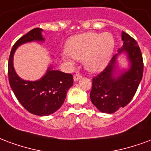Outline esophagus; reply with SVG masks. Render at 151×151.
Listing matches in <instances>:
<instances>
[{"label":"esophagus","mask_w":151,"mask_h":151,"mask_svg":"<svg viewBox=\"0 0 151 151\" xmlns=\"http://www.w3.org/2000/svg\"><path fill=\"white\" fill-rule=\"evenodd\" d=\"M82 77V76L80 74H79V73H76V74L74 75V80L75 81H77V80H79V79H80Z\"/></svg>","instance_id":"34e87169"}]
</instances>
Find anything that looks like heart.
I'll list each match as a JSON object with an SVG mask.
<instances>
[{
    "mask_svg": "<svg viewBox=\"0 0 151 151\" xmlns=\"http://www.w3.org/2000/svg\"><path fill=\"white\" fill-rule=\"evenodd\" d=\"M115 48V40L111 33L103 34L87 32L71 37L66 44L68 55L77 60H83L85 68L90 71L103 70L110 61ZM70 62V58L64 56Z\"/></svg>",
    "mask_w": 151,
    "mask_h": 151,
    "instance_id": "1",
    "label": "heart"
}]
</instances>
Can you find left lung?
Here are the masks:
<instances>
[{
    "mask_svg": "<svg viewBox=\"0 0 151 151\" xmlns=\"http://www.w3.org/2000/svg\"><path fill=\"white\" fill-rule=\"evenodd\" d=\"M122 39L124 44L119 53H127L130 68L118 77H113L116 55L103 71L92 78L90 99L102 113H113L126 106L137 92L143 75V59L137 42L124 31Z\"/></svg>",
    "mask_w": 151,
    "mask_h": 151,
    "instance_id": "obj_1",
    "label": "left lung"
}]
</instances>
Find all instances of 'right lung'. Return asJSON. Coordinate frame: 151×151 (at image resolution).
Returning <instances> with one entry per match:
<instances>
[{"instance_id":"1","label":"right lung","mask_w":151,"mask_h":151,"mask_svg":"<svg viewBox=\"0 0 151 151\" xmlns=\"http://www.w3.org/2000/svg\"><path fill=\"white\" fill-rule=\"evenodd\" d=\"M42 29L35 28L14 43L8 62L9 82L21 104L32 114L47 116L62 106L68 89L73 84V76L49 68L47 74L38 81H26L17 76L13 65L17 47L31 41H42Z\"/></svg>"}]
</instances>
